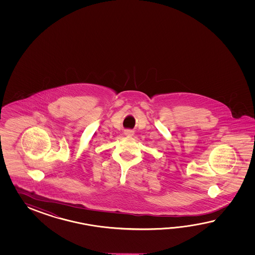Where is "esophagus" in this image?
<instances>
[{
  "label": "esophagus",
  "instance_id": "obj_1",
  "mask_svg": "<svg viewBox=\"0 0 255 255\" xmlns=\"http://www.w3.org/2000/svg\"><path fill=\"white\" fill-rule=\"evenodd\" d=\"M124 134H125L126 135H128V136H131V135H134V131L129 129L125 130Z\"/></svg>",
  "mask_w": 255,
  "mask_h": 255
}]
</instances>
